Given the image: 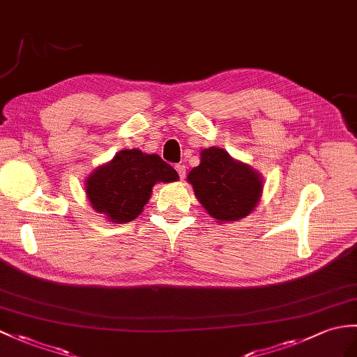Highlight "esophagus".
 Masks as SVG:
<instances>
[{"label":"esophagus","instance_id":"34e87169","mask_svg":"<svg viewBox=\"0 0 357 357\" xmlns=\"http://www.w3.org/2000/svg\"><path fill=\"white\" fill-rule=\"evenodd\" d=\"M175 169H176V172H178L179 178L184 179V178H185V165H184V164H178V165H175Z\"/></svg>","mask_w":357,"mask_h":357}]
</instances>
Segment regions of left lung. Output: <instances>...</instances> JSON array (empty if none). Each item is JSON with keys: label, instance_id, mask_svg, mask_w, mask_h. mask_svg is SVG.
Listing matches in <instances>:
<instances>
[{"label": "left lung", "instance_id": "8db88e82", "mask_svg": "<svg viewBox=\"0 0 357 357\" xmlns=\"http://www.w3.org/2000/svg\"><path fill=\"white\" fill-rule=\"evenodd\" d=\"M187 181L197 201L218 222L246 218L263 192L260 173L219 147L202 149L201 164L192 169Z\"/></svg>", "mask_w": 357, "mask_h": 357}]
</instances>
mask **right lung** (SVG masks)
Listing matches in <instances>:
<instances>
[{"label":"right lung","instance_id":"add662e5","mask_svg":"<svg viewBox=\"0 0 357 357\" xmlns=\"http://www.w3.org/2000/svg\"><path fill=\"white\" fill-rule=\"evenodd\" d=\"M178 172L158 155L126 149L97 167L86 179L91 206L107 220L124 223L137 219L149 202L156 182L178 181Z\"/></svg>","mask_w":357,"mask_h":357}]
</instances>
